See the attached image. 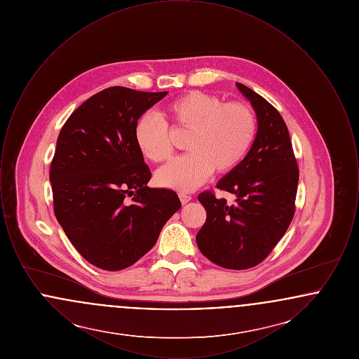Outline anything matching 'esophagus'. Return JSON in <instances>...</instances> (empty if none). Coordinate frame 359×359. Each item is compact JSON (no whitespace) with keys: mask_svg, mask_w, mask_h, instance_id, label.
Listing matches in <instances>:
<instances>
[{"mask_svg":"<svg viewBox=\"0 0 359 359\" xmlns=\"http://www.w3.org/2000/svg\"><path fill=\"white\" fill-rule=\"evenodd\" d=\"M179 198H180V202H182L183 205H186V203H188V202L192 199L189 195H187V194H183V192H180V194H179Z\"/></svg>","mask_w":359,"mask_h":359,"instance_id":"obj_1","label":"esophagus"}]
</instances>
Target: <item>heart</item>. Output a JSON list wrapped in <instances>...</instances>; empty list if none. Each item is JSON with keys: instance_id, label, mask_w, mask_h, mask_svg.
<instances>
[{"instance_id": "obj_1", "label": "heart", "mask_w": 359, "mask_h": 359, "mask_svg": "<svg viewBox=\"0 0 359 359\" xmlns=\"http://www.w3.org/2000/svg\"><path fill=\"white\" fill-rule=\"evenodd\" d=\"M167 117L175 130L189 132L186 151L156 172V182L176 191H192L211 176L212 171L229 173L249 154L257 135L255 113L246 104L224 103L222 98L192 91L168 106ZM135 141L140 152L154 163L172 154L167 122L156 113L140 117L135 126Z\"/></svg>"}]
</instances>
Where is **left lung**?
Returning a JSON list of instances; mask_svg holds the SVG:
<instances>
[{
  "mask_svg": "<svg viewBox=\"0 0 359 359\" xmlns=\"http://www.w3.org/2000/svg\"><path fill=\"white\" fill-rule=\"evenodd\" d=\"M237 88L255 109L256 140L243 161L217 184L236 195V203L227 205L210 191L198 196L207 218L196 243L214 264L242 271L264 261L288 230L299 168L280 113L252 88L242 83Z\"/></svg>",
  "mask_w": 359,
  "mask_h": 359,
  "instance_id": "1",
  "label": "left lung"
}]
</instances>
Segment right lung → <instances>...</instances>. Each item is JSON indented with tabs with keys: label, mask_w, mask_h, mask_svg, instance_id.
<instances>
[{
	"label": "right lung",
	"mask_w": 359,
	"mask_h": 359,
	"mask_svg": "<svg viewBox=\"0 0 359 359\" xmlns=\"http://www.w3.org/2000/svg\"><path fill=\"white\" fill-rule=\"evenodd\" d=\"M167 94L106 88L57 137L50 171L55 217L74 248L103 271L137 262L182 207L175 191L147 186L152 173L135 141L138 118Z\"/></svg>",
	"instance_id": "1"
}]
</instances>
